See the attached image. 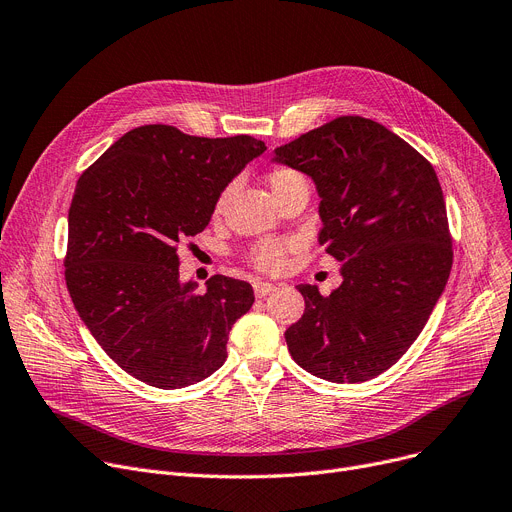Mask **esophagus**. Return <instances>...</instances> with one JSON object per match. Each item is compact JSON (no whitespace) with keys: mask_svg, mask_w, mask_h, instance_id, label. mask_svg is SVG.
<instances>
[{"mask_svg":"<svg viewBox=\"0 0 512 512\" xmlns=\"http://www.w3.org/2000/svg\"><path fill=\"white\" fill-rule=\"evenodd\" d=\"M274 288H276L274 284H270V282H261V280L253 284V290H255V297H257V299L267 297V294H270Z\"/></svg>","mask_w":512,"mask_h":512,"instance_id":"esophagus-1","label":"esophagus"}]
</instances>
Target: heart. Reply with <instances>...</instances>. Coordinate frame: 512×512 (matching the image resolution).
Listing matches in <instances>:
<instances>
[{
    "label": "heart",
    "instance_id": "obj_1",
    "mask_svg": "<svg viewBox=\"0 0 512 512\" xmlns=\"http://www.w3.org/2000/svg\"><path fill=\"white\" fill-rule=\"evenodd\" d=\"M267 182H270V188H272V195L276 197L278 193L286 191V188L294 186V184H307L305 178L294 172L290 168H276L270 172V176H267ZM284 257H286V245L280 240H267V242H261V245H257L251 253H249V259L255 267H259V270L263 272H278L282 270L284 265Z\"/></svg>",
    "mask_w": 512,
    "mask_h": 512
}]
</instances>
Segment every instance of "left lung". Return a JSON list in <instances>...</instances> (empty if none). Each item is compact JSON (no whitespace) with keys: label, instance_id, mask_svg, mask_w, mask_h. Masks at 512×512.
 <instances>
[{"label":"left lung","instance_id":"left-lung-1","mask_svg":"<svg viewBox=\"0 0 512 512\" xmlns=\"http://www.w3.org/2000/svg\"><path fill=\"white\" fill-rule=\"evenodd\" d=\"M319 195V242L342 263L324 297L299 284L303 317L286 330L292 359L321 380L359 384L417 340L450 276L442 186L429 161L386 126L342 116L274 151Z\"/></svg>","mask_w":512,"mask_h":512}]
</instances>
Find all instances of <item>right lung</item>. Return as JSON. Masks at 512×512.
I'll list each match as a JSON object with an SVG mask.
<instances>
[{
    "label": "right lung",
    "instance_id": "obj_1",
    "mask_svg": "<svg viewBox=\"0 0 512 512\" xmlns=\"http://www.w3.org/2000/svg\"><path fill=\"white\" fill-rule=\"evenodd\" d=\"M265 151L249 134L191 137L174 126L126 132L78 178L68 211L66 286L112 361L149 386L197 384L226 361L253 307L249 282H180L178 242L203 232L224 188Z\"/></svg>",
    "mask_w": 512,
    "mask_h": 512
}]
</instances>
